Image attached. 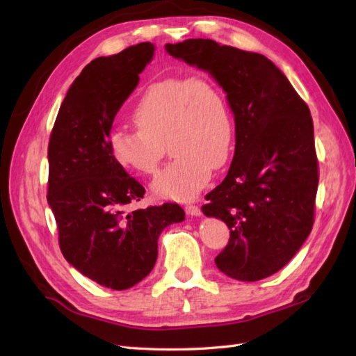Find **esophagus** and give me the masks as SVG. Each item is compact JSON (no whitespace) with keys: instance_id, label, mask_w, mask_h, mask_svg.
<instances>
[{"instance_id":"1","label":"esophagus","mask_w":356,"mask_h":356,"mask_svg":"<svg viewBox=\"0 0 356 356\" xmlns=\"http://www.w3.org/2000/svg\"><path fill=\"white\" fill-rule=\"evenodd\" d=\"M185 211L188 216H200L202 214V209L197 205H186Z\"/></svg>"}]
</instances>
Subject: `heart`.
Listing matches in <instances>:
<instances>
[{
    "mask_svg": "<svg viewBox=\"0 0 356 356\" xmlns=\"http://www.w3.org/2000/svg\"><path fill=\"white\" fill-rule=\"evenodd\" d=\"M138 130H115L110 153L125 170L153 176L168 139L174 156L151 184L154 194L191 200L208 184L213 168L228 161L234 142V119L228 97L205 74L171 76L153 82L133 110Z\"/></svg>",
    "mask_w": 356,
    "mask_h": 356,
    "instance_id": "heart-1",
    "label": "heart"
}]
</instances>
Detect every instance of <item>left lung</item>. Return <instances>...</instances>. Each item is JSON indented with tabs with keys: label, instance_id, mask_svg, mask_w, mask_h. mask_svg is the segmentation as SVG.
<instances>
[{
	"label": "left lung",
	"instance_id": "8db88e82",
	"mask_svg": "<svg viewBox=\"0 0 356 356\" xmlns=\"http://www.w3.org/2000/svg\"><path fill=\"white\" fill-rule=\"evenodd\" d=\"M165 49L208 72L234 113L236 153L223 182L202 207L203 214L229 228L217 268L238 282L275 274L314 226L318 161L311 111L282 70L260 53L202 38Z\"/></svg>",
	"mask_w": 356,
	"mask_h": 356
}]
</instances>
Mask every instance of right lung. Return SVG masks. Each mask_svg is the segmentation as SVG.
<instances>
[{"label": "right lung", "instance_id": "1", "mask_svg": "<svg viewBox=\"0 0 356 356\" xmlns=\"http://www.w3.org/2000/svg\"><path fill=\"white\" fill-rule=\"evenodd\" d=\"M153 55L154 45L140 42L87 64L67 92L49 140L47 202L61 252L82 275L115 291L149 274L161 232L185 218L177 203L125 213L145 188L110 153L113 120Z\"/></svg>", "mask_w": 356, "mask_h": 356}]
</instances>
